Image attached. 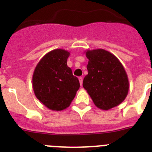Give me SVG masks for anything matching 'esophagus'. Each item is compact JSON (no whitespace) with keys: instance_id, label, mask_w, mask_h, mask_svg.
<instances>
[{"instance_id":"esophagus-1","label":"esophagus","mask_w":152,"mask_h":152,"mask_svg":"<svg viewBox=\"0 0 152 152\" xmlns=\"http://www.w3.org/2000/svg\"><path fill=\"white\" fill-rule=\"evenodd\" d=\"M78 79H79V82H80V85H82V84H83V77H79Z\"/></svg>"}]
</instances>
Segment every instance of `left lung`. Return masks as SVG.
<instances>
[{
    "instance_id": "8db88e82",
    "label": "left lung",
    "mask_w": 152,
    "mask_h": 152,
    "mask_svg": "<svg viewBox=\"0 0 152 152\" xmlns=\"http://www.w3.org/2000/svg\"><path fill=\"white\" fill-rule=\"evenodd\" d=\"M88 74L83 80L98 108L108 110L125 100L129 92L128 76L123 64L116 56L104 49L88 50Z\"/></svg>"
}]
</instances>
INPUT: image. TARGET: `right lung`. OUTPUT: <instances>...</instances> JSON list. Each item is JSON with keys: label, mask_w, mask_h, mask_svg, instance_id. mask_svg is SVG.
I'll return each mask as SVG.
<instances>
[{"label": "right lung", "mask_w": 152, "mask_h": 152, "mask_svg": "<svg viewBox=\"0 0 152 152\" xmlns=\"http://www.w3.org/2000/svg\"><path fill=\"white\" fill-rule=\"evenodd\" d=\"M70 53L57 49L48 52L36 65L33 76L35 95L52 110L68 107L75 98L80 83L67 65Z\"/></svg>", "instance_id": "1"}]
</instances>
